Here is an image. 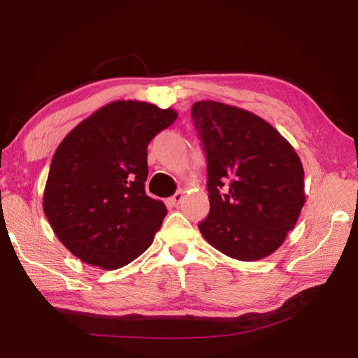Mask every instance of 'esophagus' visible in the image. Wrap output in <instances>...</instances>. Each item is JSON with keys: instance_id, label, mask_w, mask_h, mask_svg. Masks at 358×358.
<instances>
[{"instance_id": "obj_1", "label": "esophagus", "mask_w": 358, "mask_h": 358, "mask_svg": "<svg viewBox=\"0 0 358 358\" xmlns=\"http://www.w3.org/2000/svg\"><path fill=\"white\" fill-rule=\"evenodd\" d=\"M185 199V192L183 191H178L175 195H172L169 199V203L172 204V206H180V203L183 201Z\"/></svg>"}]
</instances>
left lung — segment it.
Wrapping results in <instances>:
<instances>
[{"instance_id": "left-lung-1", "label": "left lung", "mask_w": 358, "mask_h": 358, "mask_svg": "<svg viewBox=\"0 0 358 358\" xmlns=\"http://www.w3.org/2000/svg\"><path fill=\"white\" fill-rule=\"evenodd\" d=\"M192 118L208 158L204 240L240 262L273 254L306 201L300 157L268 121L237 106L196 101ZM224 185L228 192L220 194Z\"/></svg>"}]
</instances>
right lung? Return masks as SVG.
Masks as SVG:
<instances>
[{
	"label": "right lung",
	"mask_w": 358,
	"mask_h": 358,
	"mask_svg": "<svg viewBox=\"0 0 358 358\" xmlns=\"http://www.w3.org/2000/svg\"><path fill=\"white\" fill-rule=\"evenodd\" d=\"M177 117L146 101H112L59 143L43 210L57 238L81 262L118 269L152 245L167 209L144 192L148 146Z\"/></svg>",
	"instance_id": "add662e5"
}]
</instances>
